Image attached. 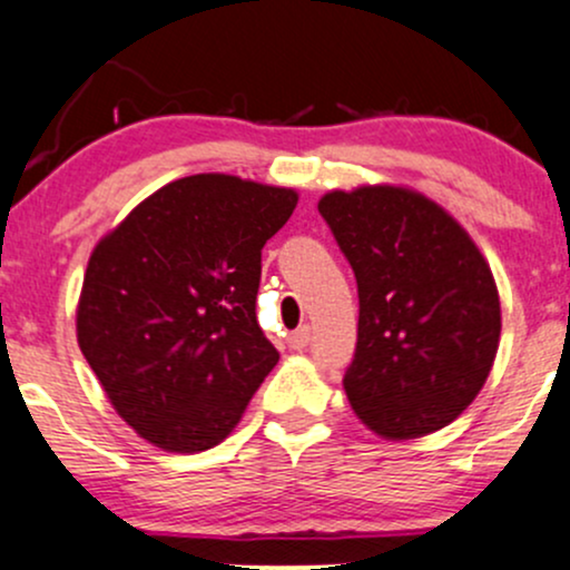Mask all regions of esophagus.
<instances>
[{
    "mask_svg": "<svg viewBox=\"0 0 570 570\" xmlns=\"http://www.w3.org/2000/svg\"><path fill=\"white\" fill-rule=\"evenodd\" d=\"M311 343V326H297V330L289 335V345L294 351H303Z\"/></svg>",
    "mask_w": 570,
    "mask_h": 570,
    "instance_id": "obj_1",
    "label": "esophagus"
}]
</instances>
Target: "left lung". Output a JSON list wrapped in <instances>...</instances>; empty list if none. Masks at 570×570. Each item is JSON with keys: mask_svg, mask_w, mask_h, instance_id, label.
<instances>
[{"mask_svg": "<svg viewBox=\"0 0 570 570\" xmlns=\"http://www.w3.org/2000/svg\"><path fill=\"white\" fill-rule=\"evenodd\" d=\"M358 286L343 385L385 440L453 423L485 385L501 337L493 273L458 222L407 187L332 189L318 200Z\"/></svg>", "mask_w": 570, "mask_h": 570, "instance_id": "obj_1", "label": "left lung"}]
</instances>
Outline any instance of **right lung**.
<instances>
[{
    "mask_svg": "<svg viewBox=\"0 0 570 570\" xmlns=\"http://www.w3.org/2000/svg\"><path fill=\"white\" fill-rule=\"evenodd\" d=\"M294 206V189L195 174L98 240L77 343L117 415L147 442L168 453L214 448L276 367L257 289L263 246Z\"/></svg>",
    "mask_w": 570,
    "mask_h": 570,
    "instance_id": "1",
    "label": "right lung"
}]
</instances>
